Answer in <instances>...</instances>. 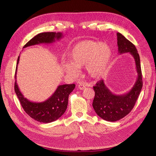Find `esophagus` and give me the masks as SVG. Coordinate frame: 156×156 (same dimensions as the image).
<instances>
[{
    "mask_svg": "<svg viewBox=\"0 0 156 156\" xmlns=\"http://www.w3.org/2000/svg\"><path fill=\"white\" fill-rule=\"evenodd\" d=\"M85 88H86V85L83 83H80L78 85V88L80 90H84Z\"/></svg>",
    "mask_w": 156,
    "mask_h": 156,
    "instance_id": "esophagus-1",
    "label": "esophagus"
}]
</instances>
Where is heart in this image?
<instances>
[{
  "mask_svg": "<svg viewBox=\"0 0 156 156\" xmlns=\"http://www.w3.org/2000/svg\"><path fill=\"white\" fill-rule=\"evenodd\" d=\"M112 56L111 48L107 44L93 40H83L74 46L71 51L69 61H63L62 68L73 77L78 75V69L87 66L88 75L99 79L107 73Z\"/></svg>",
  "mask_w": 156,
  "mask_h": 156,
  "instance_id": "b5f03b06",
  "label": "heart"
}]
</instances>
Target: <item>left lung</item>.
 Returning a JSON list of instances; mask_svg holds the SVG:
<instances>
[{"instance_id": "obj_1", "label": "left lung", "mask_w": 156, "mask_h": 156, "mask_svg": "<svg viewBox=\"0 0 156 156\" xmlns=\"http://www.w3.org/2000/svg\"><path fill=\"white\" fill-rule=\"evenodd\" d=\"M119 54L129 52L133 57L137 78L132 89L127 93L116 95L105 85L103 80L94 87L95 97L93 108L97 114L108 121H116L126 116L132 110L142 88V76L140 56L135 46L120 33H117Z\"/></svg>"}]
</instances>
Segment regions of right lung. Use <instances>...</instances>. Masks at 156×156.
<instances>
[{"mask_svg": "<svg viewBox=\"0 0 156 156\" xmlns=\"http://www.w3.org/2000/svg\"><path fill=\"white\" fill-rule=\"evenodd\" d=\"M62 37L63 35L61 32L41 33L31 38L23 48L40 44H52L55 42V40H61ZM20 57V56L19 55L16 68L14 90L24 111L31 118L44 123L51 122L58 119L67 109L69 95L75 88V85L66 84L59 85L55 92L46 101L41 102H31L24 97L20 92L16 81V73H17Z\"/></svg>", "mask_w": 156, "mask_h": 156, "instance_id": "1", "label": "right lung"}]
</instances>
